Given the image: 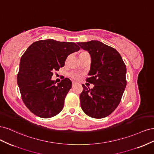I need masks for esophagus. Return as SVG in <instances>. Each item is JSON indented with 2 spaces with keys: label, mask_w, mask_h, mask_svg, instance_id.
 Listing matches in <instances>:
<instances>
[{
  "label": "esophagus",
  "mask_w": 154,
  "mask_h": 154,
  "mask_svg": "<svg viewBox=\"0 0 154 154\" xmlns=\"http://www.w3.org/2000/svg\"><path fill=\"white\" fill-rule=\"evenodd\" d=\"M76 82H74V81H72V86H74V85L76 84Z\"/></svg>",
  "instance_id": "obj_1"
}]
</instances>
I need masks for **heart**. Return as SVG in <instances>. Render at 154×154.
I'll return each mask as SVG.
<instances>
[{
	"label": "heart",
	"instance_id": "obj_1",
	"mask_svg": "<svg viewBox=\"0 0 154 154\" xmlns=\"http://www.w3.org/2000/svg\"><path fill=\"white\" fill-rule=\"evenodd\" d=\"M69 76L74 79V80H79L81 78L80 74L76 72H71L69 74Z\"/></svg>",
	"mask_w": 154,
	"mask_h": 154
}]
</instances>
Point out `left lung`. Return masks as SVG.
<instances>
[{
	"label": "left lung",
	"instance_id": "left-lung-1",
	"mask_svg": "<svg viewBox=\"0 0 154 154\" xmlns=\"http://www.w3.org/2000/svg\"><path fill=\"white\" fill-rule=\"evenodd\" d=\"M91 57L86 81L94 85L90 89L82 84L81 107L91 118L100 119L110 115L119 104L127 85V68L120 54L113 48L97 40L78 42Z\"/></svg>",
	"mask_w": 154,
	"mask_h": 154
}]
</instances>
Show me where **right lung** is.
Wrapping results in <instances>:
<instances>
[{"mask_svg": "<svg viewBox=\"0 0 154 154\" xmlns=\"http://www.w3.org/2000/svg\"><path fill=\"white\" fill-rule=\"evenodd\" d=\"M80 49L74 42L48 39L35 42L26 49L20 59L17 83L22 99L32 113L49 118L62 111L72 82L66 78L56 85L51 77L64 66L70 54Z\"/></svg>", "mask_w": 154, "mask_h": 154, "instance_id": "add662e5", "label": "right lung"}]
</instances>
